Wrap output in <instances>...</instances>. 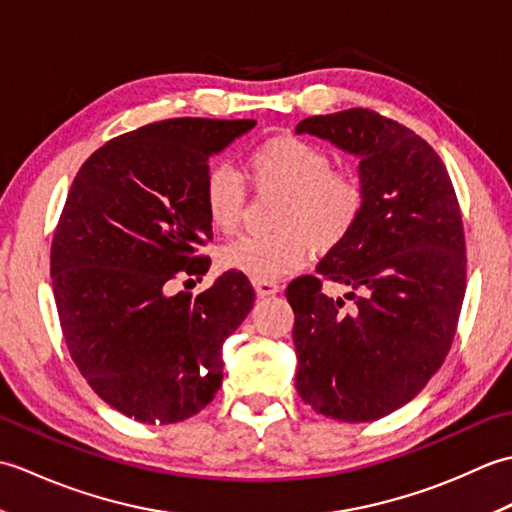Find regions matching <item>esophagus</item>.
I'll use <instances>...</instances> for the list:
<instances>
[{"label":"esophagus","instance_id":"esophagus-1","mask_svg":"<svg viewBox=\"0 0 512 512\" xmlns=\"http://www.w3.org/2000/svg\"><path fill=\"white\" fill-rule=\"evenodd\" d=\"M253 286L259 297H273L279 292V284L275 281H253Z\"/></svg>","mask_w":512,"mask_h":512}]
</instances>
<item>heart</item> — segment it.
I'll return each mask as SVG.
<instances>
[{
	"mask_svg": "<svg viewBox=\"0 0 512 512\" xmlns=\"http://www.w3.org/2000/svg\"><path fill=\"white\" fill-rule=\"evenodd\" d=\"M325 149L297 136H273L246 154L257 191H275V233L244 235L222 248V264L253 281L295 273L312 248L330 253L352 235L365 211V187L352 171L332 169ZM202 202L213 228L233 233L244 211V184L226 165L206 171Z\"/></svg>",
	"mask_w": 512,
	"mask_h": 512,
	"instance_id": "1",
	"label": "heart"
}]
</instances>
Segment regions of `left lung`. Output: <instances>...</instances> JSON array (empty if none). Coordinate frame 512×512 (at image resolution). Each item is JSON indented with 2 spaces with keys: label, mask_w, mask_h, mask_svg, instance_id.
<instances>
[{
  "label": "left lung",
  "mask_w": 512,
  "mask_h": 512,
  "mask_svg": "<svg viewBox=\"0 0 512 512\" xmlns=\"http://www.w3.org/2000/svg\"><path fill=\"white\" fill-rule=\"evenodd\" d=\"M358 158L365 211L317 273L286 290L295 312V387L325 418L369 422L418 396L455 336L466 290L458 198L440 156L411 129L369 110L310 116L295 129Z\"/></svg>",
  "instance_id": "left-lung-1"
}]
</instances>
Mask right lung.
I'll use <instances>...</instances> for the list:
<instances>
[{"label":"right lung","instance_id":"1","mask_svg":"<svg viewBox=\"0 0 512 512\" xmlns=\"http://www.w3.org/2000/svg\"><path fill=\"white\" fill-rule=\"evenodd\" d=\"M255 121L171 118L112 138L83 162L52 239L50 275L70 356L107 405L147 424L200 413L222 385V345L255 303L228 270L200 295L173 279L211 266L202 202L209 158ZM193 281V279H189Z\"/></svg>","mask_w":512,"mask_h":512}]
</instances>
